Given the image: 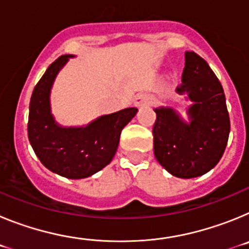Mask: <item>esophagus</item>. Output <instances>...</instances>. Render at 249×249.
Segmentation results:
<instances>
[{
	"label": "esophagus",
	"mask_w": 249,
	"mask_h": 249,
	"mask_svg": "<svg viewBox=\"0 0 249 249\" xmlns=\"http://www.w3.org/2000/svg\"><path fill=\"white\" fill-rule=\"evenodd\" d=\"M149 103V97L147 94H138L135 98V106L136 107H142V106H147Z\"/></svg>",
	"instance_id": "obj_1"
}]
</instances>
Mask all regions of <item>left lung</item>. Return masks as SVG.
<instances>
[{"instance_id":"8db88e82","label":"left lung","mask_w":249,"mask_h":249,"mask_svg":"<svg viewBox=\"0 0 249 249\" xmlns=\"http://www.w3.org/2000/svg\"><path fill=\"white\" fill-rule=\"evenodd\" d=\"M182 83L177 92L193 102L190 122L173 108H156L153 151L166 171L179 178L204 175L218 163L230 136V114L223 87L202 57L187 51Z\"/></svg>"}]
</instances>
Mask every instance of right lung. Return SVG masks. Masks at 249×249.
I'll list each match as a JSON object with an SVG mask.
<instances>
[{"instance_id": "1", "label": "right lung", "mask_w": 249, "mask_h": 249, "mask_svg": "<svg viewBox=\"0 0 249 249\" xmlns=\"http://www.w3.org/2000/svg\"><path fill=\"white\" fill-rule=\"evenodd\" d=\"M70 54L51 63L30 101L28 140L41 163L66 178L80 179L97 173L116 155L123 127L135 117V107L101 116L85 127H62L51 113L50 93Z\"/></svg>"}]
</instances>
